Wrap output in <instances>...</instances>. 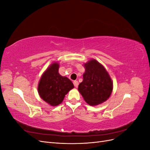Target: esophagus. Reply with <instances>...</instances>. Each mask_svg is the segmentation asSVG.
<instances>
[{"mask_svg":"<svg viewBox=\"0 0 150 150\" xmlns=\"http://www.w3.org/2000/svg\"><path fill=\"white\" fill-rule=\"evenodd\" d=\"M74 86L76 88H78V85H79V82L78 81H74Z\"/></svg>","mask_w":150,"mask_h":150,"instance_id":"obj_1","label":"esophagus"}]
</instances>
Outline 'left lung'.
Segmentation results:
<instances>
[{"label": "left lung", "mask_w": 150, "mask_h": 150, "mask_svg": "<svg viewBox=\"0 0 150 150\" xmlns=\"http://www.w3.org/2000/svg\"><path fill=\"white\" fill-rule=\"evenodd\" d=\"M85 72L78 91L84 101L91 106L105 102L110 97L113 83L108 71L101 63L91 59L84 64Z\"/></svg>", "instance_id": "left-lung-1"}]
</instances>
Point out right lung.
Instances as JSON below:
<instances>
[{
  "label": "right lung",
  "instance_id": "add662e5",
  "mask_svg": "<svg viewBox=\"0 0 150 150\" xmlns=\"http://www.w3.org/2000/svg\"><path fill=\"white\" fill-rule=\"evenodd\" d=\"M59 64L54 62L40 77L38 86L39 96L51 106L60 104L67 93L74 88L73 83L59 73Z\"/></svg>",
  "mask_w": 150,
  "mask_h": 150
}]
</instances>
